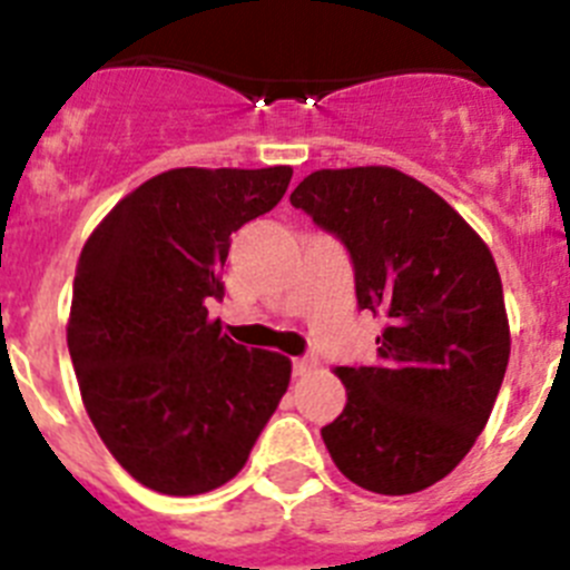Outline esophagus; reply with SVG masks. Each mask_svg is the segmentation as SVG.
<instances>
[{"label":"esophagus","instance_id":"34e87169","mask_svg":"<svg viewBox=\"0 0 570 570\" xmlns=\"http://www.w3.org/2000/svg\"><path fill=\"white\" fill-rule=\"evenodd\" d=\"M316 365V360H311V356H296L294 360V376H305L311 374Z\"/></svg>","mask_w":570,"mask_h":570}]
</instances>
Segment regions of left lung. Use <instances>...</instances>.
Here are the masks:
<instances>
[{
    "label": "left lung",
    "mask_w": 570,
    "mask_h": 570,
    "mask_svg": "<svg viewBox=\"0 0 570 570\" xmlns=\"http://www.w3.org/2000/svg\"><path fill=\"white\" fill-rule=\"evenodd\" d=\"M291 205L345 245L360 311L385 316L374 365L336 367L347 402L322 428L331 460L387 497L434 485L482 434L511 354L491 250L394 168L316 170Z\"/></svg>",
    "instance_id": "1"
}]
</instances>
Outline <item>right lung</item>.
I'll return each instance as SVG.
<instances>
[{"instance_id":"obj_1","label":"right lung","mask_w":570,"mask_h":570,"mask_svg":"<svg viewBox=\"0 0 570 570\" xmlns=\"http://www.w3.org/2000/svg\"><path fill=\"white\" fill-rule=\"evenodd\" d=\"M294 170L176 168L85 242L68 351L88 416L136 482L194 497L234 480L288 391L291 360L208 320L230 234L276 208Z\"/></svg>"}]
</instances>
